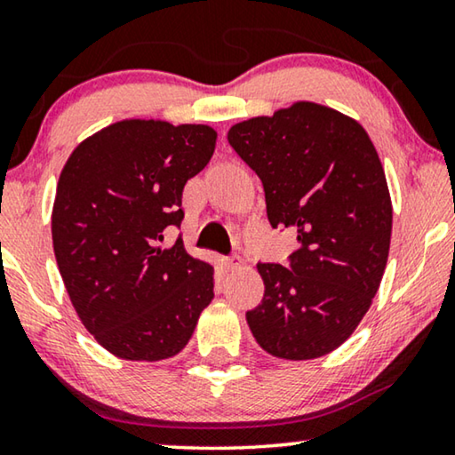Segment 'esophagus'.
<instances>
[{
    "instance_id": "1",
    "label": "esophagus",
    "mask_w": 455,
    "mask_h": 455,
    "mask_svg": "<svg viewBox=\"0 0 455 455\" xmlns=\"http://www.w3.org/2000/svg\"><path fill=\"white\" fill-rule=\"evenodd\" d=\"M241 266H243L241 255H230V258H225L227 270H236V267H241Z\"/></svg>"
}]
</instances>
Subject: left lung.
<instances>
[{
  "instance_id": "8db88e82",
  "label": "left lung",
  "mask_w": 455,
  "mask_h": 455,
  "mask_svg": "<svg viewBox=\"0 0 455 455\" xmlns=\"http://www.w3.org/2000/svg\"><path fill=\"white\" fill-rule=\"evenodd\" d=\"M228 144L261 179L272 228L297 230L289 266L258 264L247 311L261 348L307 361L340 347L369 311L392 239L386 172L361 124L315 102L233 125Z\"/></svg>"
}]
</instances>
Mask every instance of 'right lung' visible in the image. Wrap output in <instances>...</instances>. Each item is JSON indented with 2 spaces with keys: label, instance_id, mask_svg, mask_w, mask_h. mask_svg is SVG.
Segmentation results:
<instances>
[{
  "label": "right lung",
  "instance_id": "add662e5",
  "mask_svg": "<svg viewBox=\"0 0 455 455\" xmlns=\"http://www.w3.org/2000/svg\"><path fill=\"white\" fill-rule=\"evenodd\" d=\"M208 125L125 119L86 138L63 166L51 216L55 259L76 313L102 348L163 361L185 348L214 299V267L181 236V196L214 155Z\"/></svg>",
  "mask_w": 455,
  "mask_h": 455
}]
</instances>
